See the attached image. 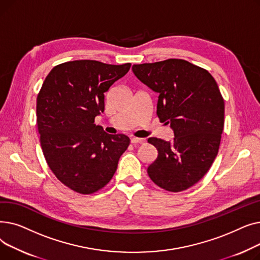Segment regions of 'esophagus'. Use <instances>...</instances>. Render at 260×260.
<instances>
[{"mask_svg": "<svg viewBox=\"0 0 260 260\" xmlns=\"http://www.w3.org/2000/svg\"><path fill=\"white\" fill-rule=\"evenodd\" d=\"M145 140L144 139H142V138H132L131 139V142L133 143V144H137V143H143Z\"/></svg>", "mask_w": 260, "mask_h": 260, "instance_id": "obj_1", "label": "esophagus"}]
</instances>
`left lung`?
<instances>
[{
    "mask_svg": "<svg viewBox=\"0 0 260 260\" xmlns=\"http://www.w3.org/2000/svg\"><path fill=\"white\" fill-rule=\"evenodd\" d=\"M133 73L158 93L157 116L174 138H149L158 151L147 174L161 188L181 192L210 170L221 140L224 101L212 75L185 60L135 64Z\"/></svg>",
    "mask_w": 260,
    "mask_h": 260,
    "instance_id": "obj_1",
    "label": "left lung"
}]
</instances>
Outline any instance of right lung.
<instances>
[{"label": "right lung", "mask_w": 260, "mask_h": 260, "mask_svg": "<svg viewBox=\"0 0 260 260\" xmlns=\"http://www.w3.org/2000/svg\"><path fill=\"white\" fill-rule=\"evenodd\" d=\"M131 63L76 60L54 66L37 98V125L47 165L80 194L106 185L129 145L125 135L106 134L94 118L104 112V92L125 76Z\"/></svg>", "instance_id": "obj_1"}]
</instances>
